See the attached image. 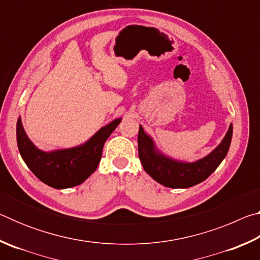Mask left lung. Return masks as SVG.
<instances>
[{
	"instance_id": "obj_1",
	"label": "left lung",
	"mask_w": 260,
	"mask_h": 260,
	"mask_svg": "<svg viewBox=\"0 0 260 260\" xmlns=\"http://www.w3.org/2000/svg\"><path fill=\"white\" fill-rule=\"evenodd\" d=\"M232 135L233 125L231 124L225 138L214 150L199 160L187 162L175 160L161 153L156 148L153 140L140 125L139 158L144 171L158 183L170 188H189L204 181L217 170L230 150Z\"/></svg>"
}]
</instances>
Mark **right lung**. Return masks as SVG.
Returning a JSON list of instances; mask_svg holds the SVG:
<instances>
[{
  "mask_svg": "<svg viewBox=\"0 0 260 260\" xmlns=\"http://www.w3.org/2000/svg\"><path fill=\"white\" fill-rule=\"evenodd\" d=\"M120 121L121 118H118L105 125L81 146L47 152L35 147L28 139L19 117L17 120V144L25 164L43 183L56 189L71 188L81 184L95 172L105 141Z\"/></svg>",
  "mask_w": 260,
  "mask_h": 260,
  "instance_id": "1",
  "label": "right lung"
}]
</instances>
